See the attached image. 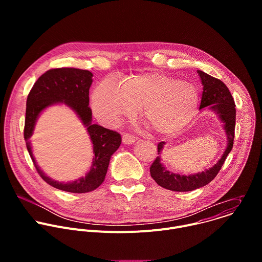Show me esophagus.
<instances>
[{
    "instance_id": "obj_1",
    "label": "esophagus",
    "mask_w": 262,
    "mask_h": 262,
    "mask_svg": "<svg viewBox=\"0 0 262 262\" xmlns=\"http://www.w3.org/2000/svg\"><path fill=\"white\" fill-rule=\"evenodd\" d=\"M122 142H123V144H125V145H130V144H133V143L135 142V138L132 137V136H129L128 134H124V135L122 136Z\"/></svg>"
}]
</instances>
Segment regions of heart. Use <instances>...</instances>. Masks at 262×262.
<instances>
[{
  "mask_svg": "<svg viewBox=\"0 0 262 262\" xmlns=\"http://www.w3.org/2000/svg\"><path fill=\"white\" fill-rule=\"evenodd\" d=\"M198 88L161 72H148L100 82L92 94L94 114L107 125H117L133 118L141 106V117L150 129L162 136H173L188 126L197 114Z\"/></svg>",
  "mask_w": 262,
  "mask_h": 262,
  "instance_id": "b5f03b06",
  "label": "heart"
}]
</instances>
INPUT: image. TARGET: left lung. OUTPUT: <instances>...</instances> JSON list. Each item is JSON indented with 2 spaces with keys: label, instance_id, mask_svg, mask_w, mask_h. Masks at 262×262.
Returning a JSON list of instances; mask_svg holds the SVG:
<instances>
[{
  "label": "left lung",
  "instance_id": "obj_1",
  "mask_svg": "<svg viewBox=\"0 0 262 262\" xmlns=\"http://www.w3.org/2000/svg\"><path fill=\"white\" fill-rule=\"evenodd\" d=\"M197 72L203 86L200 108L209 105L208 108L217 115L227 136V147L222 158L213 167L192 175H180L168 171L162 164L161 157L159 156L150 167V175L162 188L174 192H190L208 184L216 176L233 147L236 115L234 99L227 86L221 80L209 76L202 70H197ZM165 144V142L159 143V155L162 152Z\"/></svg>",
  "mask_w": 262,
  "mask_h": 262
}]
</instances>
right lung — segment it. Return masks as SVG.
<instances>
[{
	"instance_id": "right-lung-1",
	"label": "right lung",
	"mask_w": 262,
	"mask_h": 262,
	"mask_svg": "<svg viewBox=\"0 0 262 262\" xmlns=\"http://www.w3.org/2000/svg\"><path fill=\"white\" fill-rule=\"evenodd\" d=\"M92 77L89 70L78 68L50 69L36 81L27 98L24 137L29 155L37 172L47 183L69 193H88L97 189L104 180L111 157L121 144V136L117 132L92 124V111L89 107ZM57 103H64L76 112L88 127L94 144L95 158L91 171L85 178L71 183H59L47 177L36 165L29 145V138L40 113Z\"/></svg>"
}]
</instances>
